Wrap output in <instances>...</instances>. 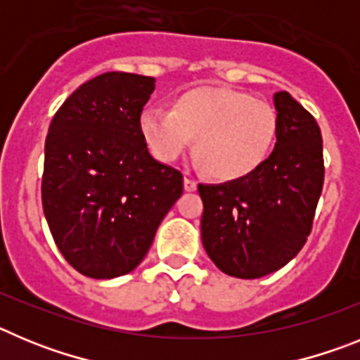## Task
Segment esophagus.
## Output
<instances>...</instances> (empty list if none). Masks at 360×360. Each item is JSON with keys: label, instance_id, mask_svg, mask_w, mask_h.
Segmentation results:
<instances>
[{"label": "esophagus", "instance_id": "esophagus-1", "mask_svg": "<svg viewBox=\"0 0 360 360\" xmlns=\"http://www.w3.org/2000/svg\"><path fill=\"white\" fill-rule=\"evenodd\" d=\"M184 189L186 191H196V182L191 176L184 178Z\"/></svg>", "mask_w": 360, "mask_h": 360}]
</instances>
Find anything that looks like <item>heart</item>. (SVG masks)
<instances>
[{
	"label": "heart",
	"mask_w": 360,
	"mask_h": 360,
	"mask_svg": "<svg viewBox=\"0 0 360 360\" xmlns=\"http://www.w3.org/2000/svg\"><path fill=\"white\" fill-rule=\"evenodd\" d=\"M139 128L158 160L174 162L196 139L203 167L212 176L234 180L265 160L276 136V111L243 91L200 86L178 95L173 110L146 106Z\"/></svg>",
	"instance_id": "1"
}]
</instances>
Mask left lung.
<instances>
[{
	"mask_svg": "<svg viewBox=\"0 0 360 360\" xmlns=\"http://www.w3.org/2000/svg\"><path fill=\"white\" fill-rule=\"evenodd\" d=\"M276 146L247 176L200 184L202 243L227 276L256 279L287 265L307 243L324 182L323 136L288 91L274 94Z\"/></svg>",
	"mask_w": 360,
	"mask_h": 360,
	"instance_id": "8db88e82",
	"label": "left lung"
}]
</instances>
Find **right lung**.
Segmentation results:
<instances>
[{
	"label": "right lung",
	"instance_id": "add662e5",
	"mask_svg": "<svg viewBox=\"0 0 360 360\" xmlns=\"http://www.w3.org/2000/svg\"><path fill=\"white\" fill-rule=\"evenodd\" d=\"M153 90V77L106 72L79 86L50 124L43 211L57 249L88 278L136 269L182 196V173L149 155L139 128Z\"/></svg>",
	"mask_w": 360,
	"mask_h": 360
}]
</instances>
